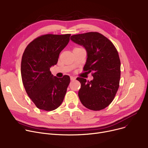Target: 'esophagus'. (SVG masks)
I'll list each match as a JSON object with an SVG mask.
<instances>
[{
    "instance_id": "obj_1",
    "label": "esophagus",
    "mask_w": 148,
    "mask_h": 148,
    "mask_svg": "<svg viewBox=\"0 0 148 148\" xmlns=\"http://www.w3.org/2000/svg\"><path fill=\"white\" fill-rule=\"evenodd\" d=\"M70 79H71V81H74V80H75V77L71 76V77H70Z\"/></svg>"
}]
</instances>
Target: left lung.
Listing matches in <instances>:
<instances>
[{"label": "left lung", "mask_w": 148, "mask_h": 148, "mask_svg": "<svg viewBox=\"0 0 148 148\" xmlns=\"http://www.w3.org/2000/svg\"><path fill=\"white\" fill-rule=\"evenodd\" d=\"M75 43L86 49L88 58L83 71L92 73L94 79L88 82L82 77L79 97L90 110H103L113 101L119 87L121 61L117 49L107 38L97 32L71 36Z\"/></svg>", "instance_id": "obj_1"}]
</instances>
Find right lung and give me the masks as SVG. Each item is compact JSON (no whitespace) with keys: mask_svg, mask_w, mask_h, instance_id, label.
Returning a JSON list of instances; mask_svg holds the SVG:
<instances>
[{"mask_svg":"<svg viewBox=\"0 0 148 148\" xmlns=\"http://www.w3.org/2000/svg\"><path fill=\"white\" fill-rule=\"evenodd\" d=\"M70 36L42 35L30 42L23 54L22 82L27 94L41 110H55L64 101L69 77H54L50 68L58 63L59 53L68 44Z\"/></svg>","mask_w":148,"mask_h":148,"instance_id":"right-lung-1","label":"right lung"}]
</instances>
